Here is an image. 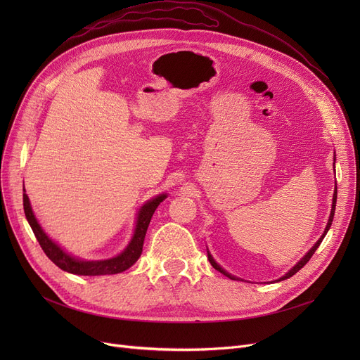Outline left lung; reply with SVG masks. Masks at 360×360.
I'll use <instances>...</instances> for the list:
<instances>
[{
  "label": "left lung",
  "instance_id": "1",
  "mask_svg": "<svg viewBox=\"0 0 360 360\" xmlns=\"http://www.w3.org/2000/svg\"><path fill=\"white\" fill-rule=\"evenodd\" d=\"M334 163H335V155H334ZM334 172H335V170H334ZM335 202H337V185L334 186V194H333V205H331V213H330V217H328V221H327V226H326V229H324V233L323 235H321V238L316 240V243L314 245V247L304 255V257H302L300 258V261L299 262H296V266L295 267H292L285 276H283V277H280V278H277L276 281H281V280H286V278H289V277H292L293 274H296L302 267H304L305 266V264L311 259V257L314 255V252L316 251V248L319 247V245H321V242H323V239L326 238V235H327V232L330 231V228H331V223H333V219H334V213H335ZM207 255H209V261H210V264H212V266H213V269H216L217 271H220L221 274H224L226 277H229V278H232V280H238V277H235V276H232L231 273H228V271H226L224 269H221L220 266H219V264L216 262V259L213 258V255L209 252V250H207Z\"/></svg>",
  "mask_w": 360,
  "mask_h": 360
}]
</instances>
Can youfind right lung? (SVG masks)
<instances>
[{
    "instance_id": "1",
    "label": "right lung",
    "mask_w": 360,
    "mask_h": 360,
    "mask_svg": "<svg viewBox=\"0 0 360 360\" xmlns=\"http://www.w3.org/2000/svg\"><path fill=\"white\" fill-rule=\"evenodd\" d=\"M167 197V194H159L158 197L148 200L144 202L140 210L137 212L136 217V228L134 233H132L131 240L128 242L127 248L118 254L117 257H112L108 259H96V261H87L82 259L79 257H74L68 254L65 250H63L58 243L52 240L45 231L42 229V226L37 221L32 205L29 201V197L26 191L23 190V207H25V214L26 219L30 224V228L39 242L41 248L46 254V257L58 266L61 270L71 273V274H77V276H105V274H117L128 270L132 264H134L143 251V243L146 238V232L148 228V223L153 217L155 210L158 209V205Z\"/></svg>"
}]
</instances>
